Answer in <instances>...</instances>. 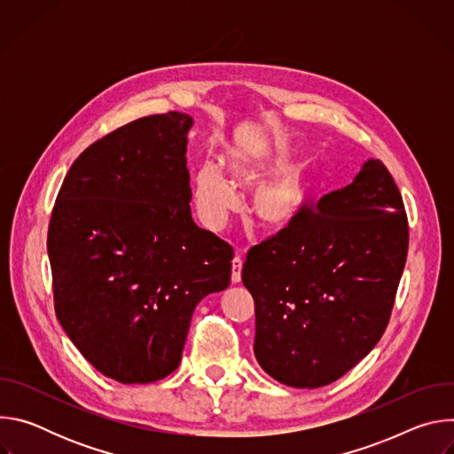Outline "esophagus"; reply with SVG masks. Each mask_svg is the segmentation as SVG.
Instances as JSON below:
<instances>
[{
  "mask_svg": "<svg viewBox=\"0 0 454 454\" xmlns=\"http://www.w3.org/2000/svg\"><path fill=\"white\" fill-rule=\"evenodd\" d=\"M240 273H242V256L237 254L231 261V282L233 284L240 282Z\"/></svg>",
  "mask_w": 454,
  "mask_h": 454,
  "instance_id": "1",
  "label": "esophagus"
}]
</instances>
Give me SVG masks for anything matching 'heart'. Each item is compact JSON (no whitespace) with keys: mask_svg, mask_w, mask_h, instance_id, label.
Here are the masks:
<instances>
[{"mask_svg":"<svg viewBox=\"0 0 454 454\" xmlns=\"http://www.w3.org/2000/svg\"><path fill=\"white\" fill-rule=\"evenodd\" d=\"M226 170L242 186L258 184L270 176L268 147L262 144L233 147L226 158ZM193 200L200 217L212 230L223 228L230 214L239 208L237 190L214 161L201 163L193 174ZM305 203L307 188L301 176L286 172L258 184L251 200V212L262 228L280 231L300 217Z\"/></svg>","mask_w":454,"mask_h":454,"instance_id":"b5f03b06","label":"heart"}]
</instances>
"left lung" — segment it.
Masks as SVG:
<instances>
[{
  "mask_svg": "<svg viewBox=\"0 0 454 454\" xmlns=\"http://www.w3.org/2000/svg\"><path fill=\"white\" fill-rule=\"evenodd\" d=\"M408 242L401 192L380 160H368L354 183L253 246L242 282L254 300L258 364L294 387L354 368L387 327Z\"/></svg>",
  "mask_w": 454,
  "mask_h": 454,
  "instance_id": "obj_1",
  "label": "left lung"
}]
</instances>
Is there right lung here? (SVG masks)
I'll list each match as a JSON object with an SVG mask.
<instances>
[{
    "instance_id": "obj_1",
    "label": "right lung",
    "mask_w": 454,
    "mask_h": 454,
    "mask_svg": "<svg viewBox=\"0 0 454 454\" xmlns=\"http://www.w3.org/2000/svg\"><path fill=\"white\" fill-rule=\"evenodd\" d=\"M192 123L168 111L114 129L74 161L51 210L57 319L98 372L123 384L172 373L193 309L230 286L231 246L190 214Z\"/></svg>"
}]
</instances>
